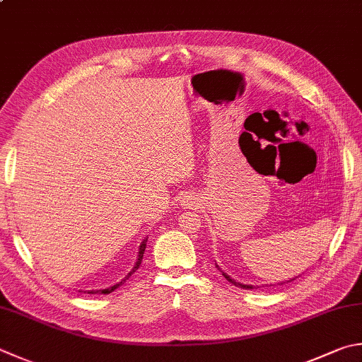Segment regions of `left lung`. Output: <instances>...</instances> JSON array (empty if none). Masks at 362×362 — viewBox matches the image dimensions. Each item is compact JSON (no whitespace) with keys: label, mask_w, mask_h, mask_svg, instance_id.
<instances>
[{"label":"left lung","mask_w":362,"mask_h":362,"mask_svg":"<svg viewBox=\"0 0 362 362\" xmlns=\"http://www.w3.org/2000/svg\"><path fill=\"white\" fill-rule=\"evenodd\" d=\"M222 274H223V277L225 279H227V281L228 282H231V284H235L236 285V287H241V288H254V287H252V285H243V284H240V282H235L233 281V279H230L227 274H225V272H222ZM291 281H295V279H291ZM291 281H288V282H291Z\"/></svg>","instance_id":"obj_1"}]
</instances>
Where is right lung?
<instances>
[{
  "label": "right lung",
  "mask_w": 362,
  "mask_h": 362,
  "mask_svg": "<svg viewBox=\"0 0 362 362\" xmlns=\"http://www.w3.org/2000/svg\"><path fill=\"white\" fill-rule=\"evenodd\" d=\"M145 249H146V241H143V243L140 244V250H139V260H137V263H135L134 269H132L131 272H129V274H127V277H126V279L131 277V276L134 274V272L139 269V266L141 264V260H143V254H145ZM126 279H124V281H121L119 284L113 285V287H110V288H105V290H90V291H83V293H88V295H96V293H104V295H107V293H112L113 290H117V288L119 287V285L124 284V282H126Z\"/></svg>",
  "instance_id": "obj_1"
}]
</instances>
